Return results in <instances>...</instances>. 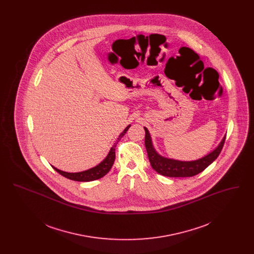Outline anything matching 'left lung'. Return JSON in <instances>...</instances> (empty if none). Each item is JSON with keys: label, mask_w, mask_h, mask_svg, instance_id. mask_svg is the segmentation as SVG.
Returning <instances> with one entry per match:
<instances>
[{"label": "left lung", "mask_w": 254, "mask_h": 254, "mask_svg": "<svg viewBox=\"0 0 254 254\" xmlns=\"http://www.w3.org/2000/svg\"><path fill=\"white\" fill-rule=\"evenodd\" d=\"M145 148L150 165L159 174L168 177H191L202 172L219 156L226 141V137H224L217 148L204 158L191 162H182L162 157L157 154L151 144L150 135L145 127Z\"/></svg>", "instance_id": "obj_1"}]
</instances>
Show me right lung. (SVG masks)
<instances>
[{
  "label": "right lung",
  "mask_w": 254,
  "mask_h": 254,
  "mask_svg": "<svg viewBox=\"0 0 254 254\" xmlns=\"http://www.w3.org/2000/svg\"><path fill=\"white\" fill-rule=\"evenodd\" d=\"M129 127L130 126H127L125 128V130L120 134V136L117 139V142H119L121 140L122 137L128 130ZM116 144L117 143H115L113 146L111 147L109 155L107 156V158L101 164H99L98 166H96L93 169H88V170L82 171V172H76V173L64 172V171H62L60 169H56L54 167H53V169H55L58 173H60L61 175H63L64 177H65L67 179H70V180H73V181L89 182L100 179V178L104 177L109 172L110 169L112 168V166H113V163H114V160H115V147H116Z\"/></svg>",
  "instance_id": "add662e5"
}]
</instances>
